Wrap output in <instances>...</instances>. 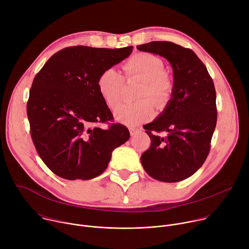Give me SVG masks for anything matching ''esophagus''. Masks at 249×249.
<instances>
[{"instance_id": "obj_1", "label": "esophagus", "mask_w": 249, "mask_h": 249, "mask_svg": "<svg viewBox=\"0 0 249 249\" xmlns=\"http://www.w3.org/2000/svg\"><path fill=\"white\" fill-rule=\"evenodd\" d=\"M137 133H138V130H137V129H133V128L130 129V134H131V136H135Z\"/></svg>"}]
</instances>
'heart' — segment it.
Returning <instances> with one entry per match:
<instances>
[{
	"label": "heart",
	"instance_id": "b5f03b06",
	"mask_svg": "<svg viewBox=\"0 0 249 249\" xmlns=\"http://www.w3.org/2000/svg\"><path fill=\"white\" fill-rule=\"evenodd\" d=\"M123 70L127 78L138 77L143 80L139 97L150 95L159 107L166 105L171 96L173 83L163 71L164 64L160 57L150 53L135 54L123 65ZM123 85V76L114 68L103 71L97 80L98 92L112 110L118 107L121 101ZM154 114V102L150 98H143L121 106L116 116L125 125L137 127L150 120Z\"/></svg>",
	"mask_w": 249,
	"mask_h": 249
}]
</instances>
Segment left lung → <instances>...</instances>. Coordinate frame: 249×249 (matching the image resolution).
Returning a JSON list of instances; mask_svg holds the SVG:
<instances>
[{"label": "left lung", "instance_id": "obj_1", "mask_svg": "<svg viewBox=\"0 0 249 249\" xmlns=\"http://www.w3.org/2000/svg\"><path fill=\"white\" fill-rule=\"evenodd\" d=\"M139 51L165 58L173 88L164 109L144 128L151 147L141 157L145 171L162 182H178L204 163L217 124L216 90L206 66L191 50L168 41L138 45ZM153 131H165L160 137Z\"/></svg>", "mask_w": 249, "mask_h": 249}]
</instances>
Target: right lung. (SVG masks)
<instances>
[{
    "label": "right lung",
    "mask_w": 249,
    "mask_h": 249,
    "mask_svg": "<svg viewBox=\"0 0 249 249\" xmlns=\"http://www.w3.org/2000/svg\"><path fill=\"white\" fill-rule=\"evenodd\" d=\"M132 48H65L34 78L26 106L31 138L43 162L62 178H94L107 167L113 150L129 140L122 124L98 127L113 116L97 80L128 58Z\"/></svg>",
    "instance_id": "right-lung-1"
}]
</instances>
